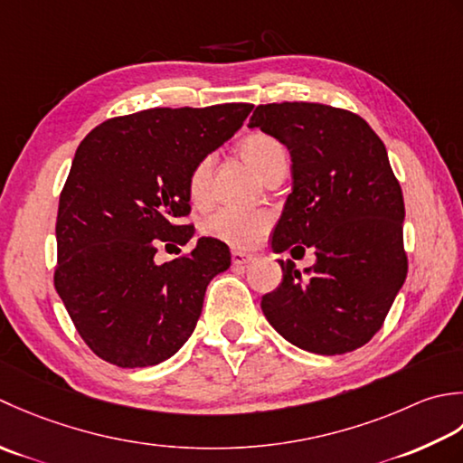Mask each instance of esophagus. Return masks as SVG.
<instances>
[{"mask_svg": "<svg viewBox=\"0 0 463 463\" xmlns=\"http://www.w3.org/2000/svg\"><path fill=\"white\" fill-rule=\"evenodd\" d=\"M232 261L233 266H248L250 261H253V256L251 253H245V251H232Z\"/></svg>", "mask_w": 463, "mask_h": 463, "instance_id": "34e87169", "label": "esophagus"}]
</instances>
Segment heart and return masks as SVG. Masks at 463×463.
I'll return each instance as SVG.
<instances>
[{
  "instance_id": "obj_1",
  "label": "heart",
  "mask_w": 463,
  "mask_h": 463,
  "mask_svg": "<svg viewBox=\"0 0 463 463\" xmlns=\"http://www.w3.org/2000/svg\"><path fill=\"white\" fill-rule=\"evenodd\" d=\"M240 154L256 172L266 177L276 167L288 165L286 146L268 134H251L241 139ZM213 169L212 156L197 162L187 177V194L194 203H205L210 197V177ZM273 215L268 210H238V207H220L205 215L202 232L213 240H220L233 248H250L269 230Z\"/></svg>"
}]
</instances>
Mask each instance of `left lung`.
<instances>
[{
    "label": "left lung",
    "instance_id": "8db88e82",
    "mask_svg": "<svg viewBox=\"0 0 463 463\" xmlns=\"http://www.w3.org/2000/svg\"><path fill=\"white\" fill-rule=\"evenodd\" d=\"M248 126L291 156L294 182L271 250L316 253L304 271L278 260L284 278L261 298L263 316L301 350L354 352L382 327L408 276L403 195L383 141L360 116L324 103L258 106Z\"/></svg>",
    "mask_w": 463,
    "mask_h": 463
}]
</instances>
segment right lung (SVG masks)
Wrapping results in <instances>:
<instances>
[{"mask_svg":"<svg viewBox=\"0 0 463 463\" xmlns=\"http://www.w3.org/2000/svg\"><path fill=\"white\" fill-rule=\"evenodd\" d=\"M253 106L154 108L113 118L81 141L55 223V289L90 350L118 367L157 365L194 334L205 289L230 268L228 245L200 238L190 256L156 261L162 243H187V177L223 146Z\"/></svg>","mask_w":463,"mask_h":463,"instance_id":"obj_1","label":"right lung"}]
</instances>
